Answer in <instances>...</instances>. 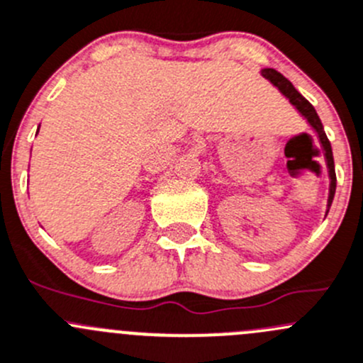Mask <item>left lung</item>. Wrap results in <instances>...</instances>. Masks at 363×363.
Returning a JSON list of instances; mask_svg holds the SVG:
<instances>
[{
  "mask_svg": "<svg viewBox=\"0 0 363 363\" xmlns=\"http://www.w3.org/2000/svg\"><path fill=\"white\" fill-rule=\"evenodd\" d=\"M260 74H262L264 77H266L267 81H269L273 86H277L280 90V94H282L286 99H289V103L293 104L294 108L298 110V113L301 115V117L305 118V121L308 122V125H311L312 129L315 131V135H318V140L319 143H321V149H323V154H325V161H326V168H328V177H330V193H328V209H326V214H328L330 211V206H332L333 202V196H335V188H337V177H335V163H333V152H332V145H330V140L326 138V133L325 129H323V124H321V118H319V115L315 113L314 106H312L311 103H308L307 99H305L303 96H301L300 92H298L296 88L293 86V83H291L287 77H284L282 74L277 72L275 69H262L260 70Z\"/></svg>",
  "mask_w": 363,
  "mask_h": 363,
  "instance_id": "1",
  "label": "left lung"
}]
</instances>
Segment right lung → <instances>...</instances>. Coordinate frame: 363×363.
Wrapping results in <instances>:
<instances>
[{"instance_id":"add662e5","label":"right lung","mask_w":363,"mask_h":363,"mask_svg":"<svg viewBox=\"0 0 363 363\" xmlns=\"http://www.w3.org/2000/svg\"><path fill=\"white\" fill-rule=\"evenodd\" d=\"M38 128H40V125H38ZM37 133H38V131H37Z\"/></svg>"}]
</instances>
